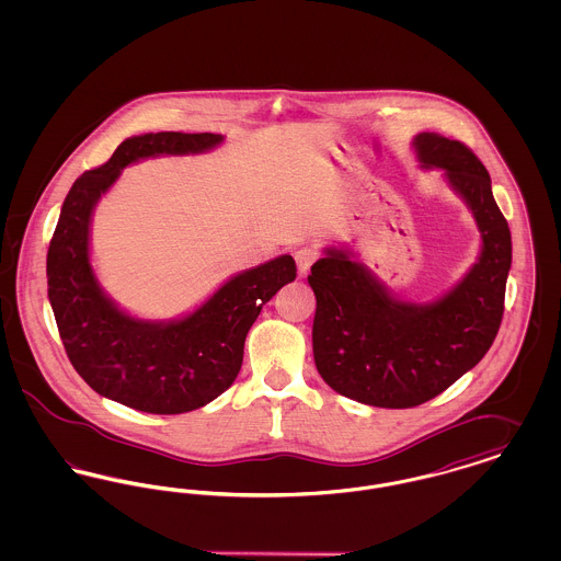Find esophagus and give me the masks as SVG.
<instances>
[{
	"label": "esophagus",
	"mask_w": 561,
	"mask_h": 561,
	"mask_svg": "<svg viewBox=\"0 0 561 561\" xmlns=\"http://www.w3.org/2000/svg\"><path fill=\"white\" fill-rule=\"evenodd\" d=\"M320 259V250L313 248V245H302L294 252V261H296V267H298V275L305 277L309 273V268L313 267Z\"/></svg>",
	"instance_id": "34e87169"
}]
</instances>
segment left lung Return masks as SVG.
I'll return each mask as SVG.
<instances>
[{
    "instance_id": "8db88e82",
    "label": "left lung",
    "mask_w": 561,
    "mask_h": 561,
    "mask_svg": "<svg viewBox=\"0 0 561 561\" xmlns=\"http://www.w3.org/2000/svg\"><path fill=\"white\" fill-rule=\"evenodd\" d=\"M414 145L425 165L446 170L476 214L480 263L428 307L389 296L339 250H328L307 277L318 298V373L341 396L376 408H414L444 393L480 364L505 313L511 231L485 165L465 142L442 134H419Z\"/></svg>"
}]
</instances>
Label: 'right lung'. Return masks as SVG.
Masks as SVG:
<instances>
[{
    "mask_svg": "<svg viewBox=\"0 0 561 561\" xmlns=\"http://www.w3.org/2000/svg\"><path fill=\"white\" fill-rule=\"evenodd\" d=\"M220 140L210 133L124 140L73 183L50 240L48 296L69 362L99 396L140 412L183 414L225 393L240 374L245 334L263 305L296 279L293 256H279L233 277L195 313L165 325L134 320L99 290L88 261L90 214L119 170L160 153H197Z\"/></svg>",
    "mask_w": 561,
    "mask_h": 561,
    "instance_id": "1",
    "label": "right lung"
}]
</instances>
